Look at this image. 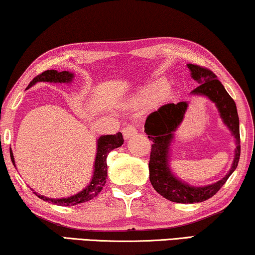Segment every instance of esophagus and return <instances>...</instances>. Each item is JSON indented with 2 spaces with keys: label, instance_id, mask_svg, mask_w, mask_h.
<instances>
[{
  "label": "esophagus",
  "instance_id": "1",
  "mask_svg": "<svg viewBox=\"0 0 255 255\" xmlns=\"http://www.w3.org/2000/svg\"><path fill=\"white\" fill-rule=\"evenodd\" d=\"M137 130H136V128L134 126H128L126 128L123 129V134H124V137L125 139H128L130 138L131 136H134Z\"/></svg>",
  "mask_w": 255,
  "mask_h": 255
}]
</instances>
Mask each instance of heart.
Returning a JSON list of instances; mask_svg holds the SVG:
<instances>
[{"instance_id":"b5f03b06","label":"heart","mask_w":255,"mask_h":255,"mask_svg":"<svg viewBox=\"0 0 255 255\" xmlns=\"http://www.w3.org/2000/svg\"><path fill=\"white\" fill-rule=\"evenodd\" d=\"M168 82L165 81V80H158V81L140 90L136 101L138 103H144V102H150L153 100H165V98L168 97Z\"/></svg>"}]
</instances>
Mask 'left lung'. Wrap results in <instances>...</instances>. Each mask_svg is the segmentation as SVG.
Instances as JSON below:
<instances>
[{
	"instance_id": "8db88e82",
	"label": "left lung",
	"mask_w": 255,
	"mask_h": 255,
	"mask_svg": "<svg viewBox=\"0 0 255 255\" xmlns=\"http://www.w3.org/2000/svg\"><path fill=\"white\" fill-rule=\"evenodd\" d=\"M191 78L201 82L200 86L193 89L190 95L204 96L214 103L220 113L222 123L234 136L236 149L231 167L225 177L208 185L195 187L178 178L170 168V151L175 131L184 119L189 103L180 102L177 104H166L158 111L146 118L144 129L152 144L149 172L150 182L159 195L173 203L193 204L207 200L219 191L228 178L237 168L241 157V136H239V118L236 103L216 75L207 68L193 64H187Z\"/></svg>"
}]
</instances>
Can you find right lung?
Segmentation results:
<instances>
[{
  "mask_svg": "<svg viewBox=\"0 0 255 255\" xmlns=\"http://www.w3.org/2000/svg\"><path fill=\"white\" fill-rule=\"evenodd\" d=\"M74 79V73L68 71H62L58 72L56 70H48L44 71L43 73L37 75L36 78H34L27 88L35 85L37 82H50V83H71ZM96 157H95L94 162V172L91 180L88 183V185L85 189H82L81 191L75 193L73 196L65 197V198H48L40 193L34 192L39 197L40 199L51 201L52 204L58 205V206H74V205L86 203L96 197L98 193L101 192V190L106 183V178H108V164H106V158L108 154L112 150L120 147L124 144V137L121 132H117L115 135H102L101 137L97 138L96 142ZM10 157L11 161H12L13 166L16 167L14 164V158L13 153L10 149Z\"/></svg>",
  "mask_w": 255,
  "mask_h": 255,
  "instance_id": "1",
  "label": "right lung"
}]
</instances>
